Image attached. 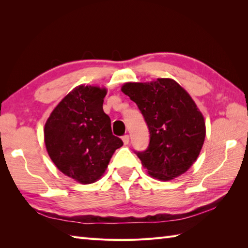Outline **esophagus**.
Instances as JSON below:
<instances>
[{
  "mask_svg": "<svg viewBox=\"0 0 248 248\" xmlns=\"http://www.w3.org/2000/svg\"><path fill=\"white\" fill-rule=\"evenodd\" d=\"M123 141H124V145H128V144H129V141H130L129 135H124V136H123Z\"/></svg>",
  "mask_w": 248,
  "mask_h": 248,
  "instance_id": "34e87169",
  "label": "esophagus"
}]
</instances>
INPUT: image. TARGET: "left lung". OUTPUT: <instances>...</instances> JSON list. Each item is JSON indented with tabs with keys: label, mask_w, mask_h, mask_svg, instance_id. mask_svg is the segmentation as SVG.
Masks as SVG:
<instances>
[{
	"label": "left lung",
	"mask_w": 248,
	"mask_h": 248,
	"mask_svg": "<svg viewBox=\"0 0 248 248\" xmlns=\"http://www.w3.org/2000/svg\"><path fill=\"white\" fill-rule=\"evenodd\" d=\"M121 91L138 105L149 129L145 151H135L151 177L171 180L197 160L205 138L202 112L191 96L171 78L125 83Z\"/></svg>",
	"instance_id": "obj_1"
}]
</instances>
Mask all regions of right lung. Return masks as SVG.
<instances>
[{
  "mask_svg": "<svg viewBox=\"0 0 248 248\" xmlns=\"http://www.w3.org/2000/svg\"><path fill=\"white\" fill-rule=\"evenodd\" d=\"M107 89L80 85L57 104L45 125L46 151L59 170L89 184L101 177L116 149L124 145L113 135L103 112Z\"/></svg>",
  "mask_w": 248,
  "mask_h": 248,
  "instance_id": "1",
  "label": "right lung"
}]
</instances>
